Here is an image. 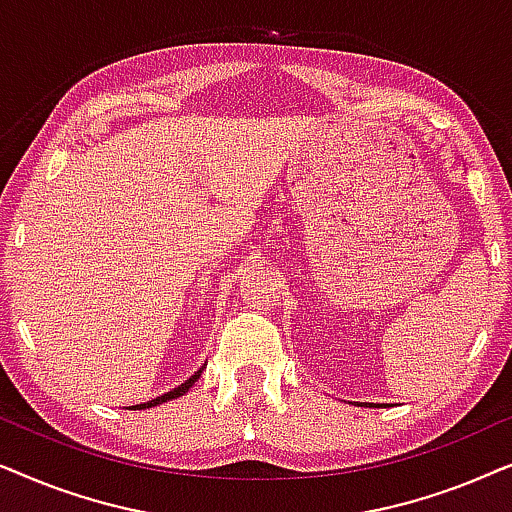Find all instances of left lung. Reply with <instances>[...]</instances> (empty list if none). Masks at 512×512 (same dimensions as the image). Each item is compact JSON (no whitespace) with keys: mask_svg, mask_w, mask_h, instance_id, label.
Here are the masks:
<instances>
[{"mask_svg":"<svg viewBox=\"0 0 512 512\" xmlns=\"http://www.w3.org/2000/svg\"><path fill=\"white\" fill-rule=\"evenodd\" d=\"M368 405H373V403H368Z\"/></svg>","mask_w":512,"mask_h":512,"instance_id":"left-lung-1","label":"left lung"}]
</instances>
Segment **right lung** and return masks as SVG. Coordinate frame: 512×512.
<instances>
[{
  "label": "right lung",
  "instance_id": "1",
  "mask_svg": "<svg viewBox=\"0 0 512 512\" xmlns=\"http://www.w3.org/2000/svg\"><path fill=\"white\" fill-rule=\"evenodd\" d=\"M207 366V363H205ZM202 366V368H205ZM202 368L198 370V373L195 375H191L188 377V380L184 382V384H179V387H174L172 391H167V394H163V396H158V398H153V401H149V403H139V405H132V408H137V410H144V408H153V405H160V403H167V401H172V398H179V396H184L188 389L193 387L195 382H198V377L202 375Z\"/></svg>",
  "mask_w": 512,
  "mask_h": 512
}]
</instances>
